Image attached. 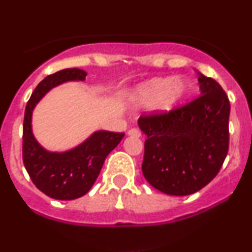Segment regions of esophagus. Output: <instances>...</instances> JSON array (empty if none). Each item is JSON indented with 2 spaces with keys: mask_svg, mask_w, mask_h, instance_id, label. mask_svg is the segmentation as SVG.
Masks as SVG:
<instances>
[{
  "mask_svg": "<svg viewBox=\"0 0 252 252\" xmlns=\"http://www.w3.org/2000/svg\"><path fill=\"white\" fill-rule=\"evenodd\" d=\"M128 135L129 136H134V137H140L141 136V131L136 128H131L128 130Z\"/></svg>",
  "mask_w": 252,
  "mask_h": 252,
  "instance_id": "esophagus-1",
  "label": "esophagus"
}]
</instances>
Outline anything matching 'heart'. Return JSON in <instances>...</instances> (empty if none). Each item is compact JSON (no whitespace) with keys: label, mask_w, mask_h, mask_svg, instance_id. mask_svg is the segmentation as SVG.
Instances as JSON below:
<instances>
[{"label":"heart","mask_w":252,"mask_h":252,"mask_svg":"<svg viewBox=\"0 0 252 252\" xmlns=\"http://www.w3.org/2000/svg\"><path fill=\"white\" fill-rule=\"evenodd\" d=\"M189 84L182 78H154L140 85L134 94L137 106H149L158 114H168L186 97Z\"/></svg>","instance_id":"1"}]
</instances>
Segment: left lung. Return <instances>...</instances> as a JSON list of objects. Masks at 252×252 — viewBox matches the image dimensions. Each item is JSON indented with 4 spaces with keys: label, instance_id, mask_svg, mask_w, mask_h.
<instances>
[{
    "label": "left lung",
    "instance_id": "obj_1",
    "mask_svg": "<svg viewBox=\"0 0 252 252\" xmlns=\"http://www.w3.org/2000/svg\"><path fill=\"white\" fill-rule=\"evenodd\" d=\"M198 74V98L168 114L138 118L147 136L144 178L169 195L200 190L216 178L227 155L230 102L215 79Z\"/></svg>",
    "mask_w": 252,
    "mask_h": 252
}]
</instances>
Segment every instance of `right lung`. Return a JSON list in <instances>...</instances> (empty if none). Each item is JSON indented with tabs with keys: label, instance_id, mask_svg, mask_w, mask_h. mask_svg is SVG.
I'll list each match as a JSON object with an SVG mask.
<instances>
[{
	"label": "right lung",
	"instance_id": "obj_1",
	"mask_svg": "<svg viewBox=\"0 0 252 252\" xmlns=\"http://www.w3.org/2000/svg\"><path fill=\"white\" fill-rule=\"evenodd\" d=\"M86 72L65 68L39 83L25 110L22 158L32 181L46 195L57 200H73L91 189L106 156L123 138V132L98 130L76 148L67 152H48L40 146L32 131V115L41 98L60 84L85 80Z\"/></svg>",
	"mask_w": 252,
	"mask_h": 252
}]
</instances>
